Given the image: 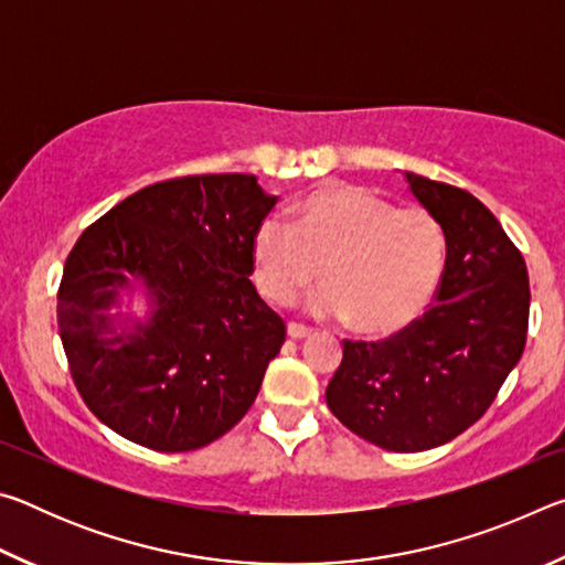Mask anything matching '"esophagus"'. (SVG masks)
<instances>
[{"instance_id":"obj_1","label":"esophagus","mask_w":565,"mask_h":565,"mask_svg":"<svg viewBox=\"0 0 565 565\" xmlns=\"http://www.w3.org/2000/svg\"><path fill=\"white\" fill-rule=\"evenodd\" d=\"M286 331H289L291 339H306V337H311V329L303 327V323H296V321H289V327H286Z\"/></svg>"}]
</instances>
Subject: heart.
Returning <instances> with one entry per match:
<instances>
[{
    "label": "heart",
    "mask_w": 565,
    "mask_h": 565,
    "mask_svg": "<svg viewBox=\"0 0 565 565\" xmlns=\"http://www.w3.org/2000/svg\"><path fill=\"white\" fill-rule=\"evenodd\" d=\"M264 299L294 303L319 281L313 311L341 317L363 337H391L426 313L446 271V234L420 206H396L351 184L311 191L294 226L266 216L252 238Z\"/></svg>",
    "instance_id": "heart-1"
}]
</instances>
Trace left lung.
<instances>
[{
    "instance_id": "8db88e82",
    "label": "left lung",
    "mask_w": 565,
    "mask_h": 565,
    "mask_svg": "<svg viewBox=\"0 0 565 565\" xmlns=\"http://www.w3.org/2000/svg\"><path fill=\"white\" fill-rule=\"evenodd\" d=\"M446 234L436 303L384 341L343 339L327 404L386 451L448 444L481 418L519 363L529 333V269L489 209L468 191L406 171Z\"/></svg>"
}]
</instances>
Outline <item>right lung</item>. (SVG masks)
<instances>
[{"instance_id":"add662e5","label":"right lung","mask_w":565,"mask_h":565,"mask_svg":"<svg viewBox=\"0 0 565 565\" xmlns=\"http://www.w3.org/2000/svg\"><path fill=\"white\" fill-rule=\"evenodd\" d=\"M276 204L252 174H194L137 191L76 238L56 321L74 386L111 431L179 454L216 441L252 408L286 339L248 276L252 238ZM134 275L147 324L106 311Z\"/></svg>"}]
</instances>
